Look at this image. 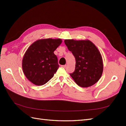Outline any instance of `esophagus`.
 <instances>
[{"instance_id": "34e87169", "label": "esophagus", "mask_w": 126, "mask_h": 126, "mask_svg": "<svg viewBox=\"0 0 126 126\" xmlns=\"http://www.w3.org/2000/svg\"><path fill=\"white\" fill-rule=\"evenodd\" d=\"M61 66L64 68H65L66 67V65H61Z\"/></svg>"}]
</instances>
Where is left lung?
Here are the masks:
<instances>
[{
  "label": "left lung",
  "mask_w": 126,
  "mask_h": 126,
  "mask_svg": "<svg viewBox=\"0 0 126 126\" xmlns=\"http://www.w3.org/2000/svg\"><path fill=\"white\" fill-rule=\"evenodd\" d=\"M65 45L76 60L75 69L70 75L79 86L87 88L97 82L103 73L102 58L89 40L65 39Z\"/></svg>",
  "instance_id": "obj_1"
}]
</instances>
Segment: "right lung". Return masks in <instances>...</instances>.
Here are the masks:
<instances>
[{"label": "right lung", "mask_w": 126, "mask_h": 126, "mask_svg": "<svg viewBox=\"0 0 126 126\" xmlns=\"http://www.w3.org/2000/svg\"><path fill=\"white\" fill-rule=\"evenodd\" d=\"M62 42L59 38L39 39L26 50L23 58L22 68L26 78L33 84L43 85L56 73L60 66L53 52Z\"/></svg>", "instance_id": "1"}]
</instances>
